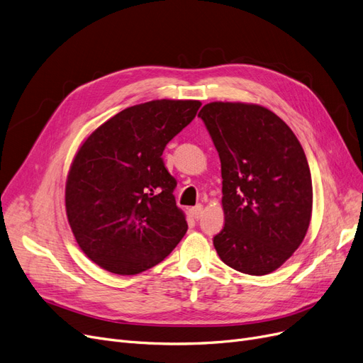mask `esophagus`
<instances>
[{"instance_id":"esophagus-1","label":"esophagus","mask_w":363,"mask_h":363,"mask_svg":"<svg viewBox=\"0 0 363 363\" xmlns=\"http://www.w3.org/2000/svg\"><path fill=\"white\" fill-rule=\"evenodd\" d=\"M202 211H203V206H202V205H196V206H193V208L190 209L191 216H193L196 220H199L200 216H202Z\"/></svg>"}]
</instances>
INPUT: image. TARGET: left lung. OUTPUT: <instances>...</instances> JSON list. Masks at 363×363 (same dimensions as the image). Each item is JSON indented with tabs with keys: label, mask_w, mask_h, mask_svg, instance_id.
<instances>
[{
	"label": "left lung",
	"mask_w": 363,
	"mask_h": 363,
	"mask_svg": "<svg viewBox=\"0 0 363 363\" xmlns=\"http://www.w3.org/2000/svg\"><path fill=\"white\" fill-rule=\"evenodd\" d=\"M221 161L220 259L248 275L271 274L299 248L311 221L313 182L294 133L269 109L208 103L199 112Z\"/></svg>",
	"instance_id": "obj_1"
}]
</instances>
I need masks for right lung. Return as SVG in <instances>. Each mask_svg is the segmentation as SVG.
Returning <instances> with one entry per match:
<instances>
[{"label":"right lung","mask_w":363,"mask_h":363,"mask_svg":"<svg viewBox=\"0 0 363 363\" xmlns=\"http://www.w3.org/2000/svg\"><path fill=\"white\" fill-rule=\"evenodd\" d=\"M197 100H154L106 121L79 147L65 184V211L86 257L118 275L163 262L186 229L177 181L161 158L194 119Z\"/></svg>","instance_id":"add662e5"}]
</instances>
